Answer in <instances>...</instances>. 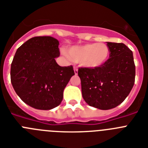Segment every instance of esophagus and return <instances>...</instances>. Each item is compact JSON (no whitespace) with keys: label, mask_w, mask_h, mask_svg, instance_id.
<instances>
[{"label":"esophagus","mask_w":148,"mask_h":148,"mask_svg":"<svg viewBox=\"0 0 148 148\" xmlns=\"http://www.w3.org/2000/svg\"><path fill=\"white\" fill-rule=\"evenodd\" d=\"M74 72H75V75L78 74V67L77 66H74Z\"/></svg>","instance_id":"esophagus-1"}]
</instances>
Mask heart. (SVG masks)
I'll use <instances>...</instances> for the list:
<instances>
[{"label": "heart", "mask_w": 148, "mask_h": 148, "mask_svg": "<svg viewBox=\"0 0 148 148\" xmlns=\"http://www.w3.org/2000/svg\"><path fill=\"white\" fill-rule=\"evenodd\" d=\"M73 61L81 62L84 66L99 67L109 58L110 49L104 43H92L73 47L68 51Z\"/></svg>", "instance_id": "b5f03b06"}]
</instances>
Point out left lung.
Returning a JSON list of instances; mask_svg holds the SVG:
<instances>
[{
  "label": "left lung",
  "mask_w": 148,
  "mask_h": 148,
  "mask_svg": "<svg viewBox=\"0 0 148 148\" xmlns=\"http://www.w3.org/2000/svg\"><path fill=\"white\" fill-rule=\"evenodd\" d=\"M110 58L99 67L78 68L83 99L90 106L110 110L119 105L131 91L136 68L132 51L122 43L107 42Z\"/></svg>",
  "instance_id": "1"
}]
</instances>
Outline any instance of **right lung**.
I'll list each match as a JSON object with an SVG mask.
<instances>
[{
  "mask_svg": "<svg viewBox=\"0 0 148 148\" xmlns=\"http://www.w3.org/2000/svg\"><path fill=\"white\" fill-rule=\"evenodd\" d=\"M59 42L50 36L29 39L17 49L11 64L12 87L23 102L38 110L61 104L63 92L73 75V66H61Z\"/></svg>",
  "mask_w": 148,
  "mask_h": 148,
  "instance_id": "1",
  "label": "right lung"
}]
</instances>
